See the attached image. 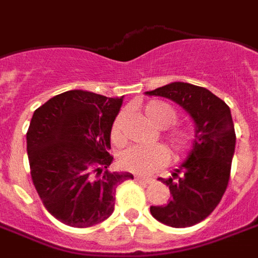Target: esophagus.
<instances>
[{"label":"esophagus","instance_id":"obj_1","mask_svg":"<svg viewBox=\"0 0 258 258\" xmlns=\"http://www.w3.org/2000/svg\"><path fill=\"white\" fill-rule=\"evenodd\" d=\"M135 180L139 183H145V184H149V183H152V177H145V176H135Z\"/></svg>","mask_w":258,"mask_h":258}]
</instances>
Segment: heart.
I'll list each match as a JSON object with an SVG mask.
<instances>
[{"label":"heart","instance_id":"obj_1","mask_svg":"<svg viewBox=\"0 0 258 258\" xmlns=\"http://www.w3.org/2000/svg\"><path fill=\"white\" fill-rule=\"evenodd\" d=\"M145 113L156 125L169 130L165 134L168 150L175 160L186 157L192 148V134L186 127H171L176 123L177 112L167 102L152 101L145 106ZM124 113L117 114L110 130L112 141L116 144L121 142V123ZM168 153L163 146H131L120 154V167L128 172L138 175H148L167 163Z\"/></svg>","mask_w":258,"mask_h":258}]
</instances>
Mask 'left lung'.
<instances>
[{"label":"left lung","instance_id":"8db88e82","mask_svg":"<svg viewBox=\"0 0 258 258\" xmlns=\"http://www.w3.org/2000/svg\"><path fill=\"white\" fill-rule=\"evenodd\" d=\"M146 94L172 100L196 124L187 160L171 177L158 179L169 187L172 198L167 205L150 207V213L169 227L194 226L215 211L228 186L236 139L231 110L208 89L184 82H173Z\"/></svg>","mask_w":258,"mask_h":258}]
</instances>
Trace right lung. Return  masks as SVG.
<instances>
[{"instance_id": "add662e5", "label": "right lung", "mask_w": 258, "mask_h": 258, "mask_svg": "<svg viewBox=\"0 0 258 258\" xmlns=\"http://www.w3.org/2000/svg\"><path fill=\"white\" fill-rule=\"evenodd\" d=\"M123 97L70 90L32 114L27 153L32 183L43 205L67 226L86 228L112 215L120 183L130 172H109L110 130Z\"/></svg>"}]
</instances>
